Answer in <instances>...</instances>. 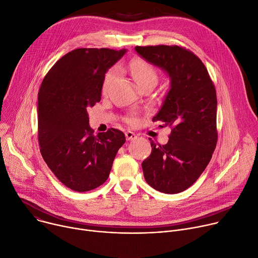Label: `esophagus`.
Wrapping results in <instances>:
<instances>
[{"label":"esophagus","instance_id":"1","mask_svg":"<svg viewBox=\"0 0 258 258\" xmlns=\"http://www.w3.org/2000/svg\"><path fill=\"white\" fill-rule=\"evenodd\" d=\"M125 137H126L127 141H134V140L137 139V135L134 134L133 132H126L125 133Z\"/></svg>","mask_w":258,"mask_h":258}]
</instances>
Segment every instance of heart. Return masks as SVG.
<instances>
[{"instance_id": "b5f03b06", "label": "heart", "mask_w": 258, "mask_h": 258, "mask_svg": "<svg viewBox=\"0 0 258 258\" xmlns=\"http://www.w3.org/2000/svg\"><path fill=\"white\" fill-rule=\"evenodd\" d=\"M130 68H131L133 77L135 78V80L141 87H143L144 85L148 84L150 82L157 83V72H156L155 68L148 62H146L142 59H135L131 62ZM115 75H116L115 68L109 69L108 72L106 73V76L103 81V86H102V90L104 93L107 92V90H108L110 84H111V82L113 81ZM127 121L131 123H134L135 118L130 117V118H127Z\"/></svg>"}]
</instances>
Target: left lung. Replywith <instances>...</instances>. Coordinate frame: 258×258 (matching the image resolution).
<instances>
[{
    "label": "left lung",
    "instance_id": "8db88e82",
    "mask_svg": "<svg viewBox=\"0 0 258 258\" xmlns=\"http://www.w3.org/2000/svg\"><path fill=\"white\" fill-rule=\"evenodd\" d=\"M135 49L147 62L162 69L170 82L152 120L172 130L165 145L150 139L152 152L142 163L144 176L153 189L176 194L198 179L215 149V88L202 61L186 49L164 45Z\"/></svg>",
    "mask_w": 258,
    "mask_h": 258
}]
</instances>
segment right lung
<instances>
[{
  "mask_svg": "<svg viewBox=\"0 0 258 258\" xmlns=\"http://www.w3.org/2000/svg\"><path fill=\"white\" fill-rule=\"evenodd\" d=\"M125 49L82 48L59 59L45 77L38 98L42 156L67 188L87 192L109 176L125 136L116 128L93 134L88 108L101 100L108 69Z\"/></svg>",
  "mask_w": 258,
  "mask_h": 258,
  "instance_id": "obj_1",
  "label": "right lung"
}]
</instances>
